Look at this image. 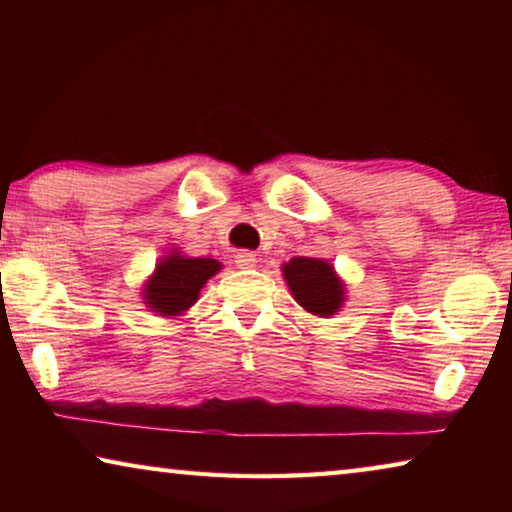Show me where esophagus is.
<instances>
[{
  "mask_svg": "<svg viewBox=\"0 0 512 512\" xmlns=\"http://www.w3.org/2000/svg\"><path fill=\"white\" fill-rule=\"evenodd\" d=\"M235 264L237 268H255L257 266V255L250 253V250H241V253L235 255Z\"/></svg>",
  "mask_w": 512,
  "mask_h": 512,
  "instance_id": "obj_1",
  "label": "esophagus"
}]
</instances>
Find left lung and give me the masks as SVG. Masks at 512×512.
Returning <instances> with one entry per match:
<instances>
[{
  "instance_id": "1",
  "label": "left lung",
  "mask_w": 512,
  "mask_h": 512,
  "mask_svg": "<svg viewBox=\"0 0 512 512\" xmlns=\"http://www.w3.org/2000/svg\"><path fill=\"white\" fill-rule=\"evenodd\" d=\"M282 275L298 305L309 314L329 318L343 307L345 284L334 266L316 257H293L282 266Z\"/></svg>"
}]
</instances>
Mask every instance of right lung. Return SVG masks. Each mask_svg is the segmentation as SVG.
I'll return each mask as SVG.
<instances>
[{
	"label": "right lung",
	"mask_w": 512,
	"mask_h": 512,
	"mask_svg": "<svg viewBox=\"0 0 512 512\" xmlns=\"http://www.w3.org/2000/svg\"><path fill=\"white\" fill-rule=\"evenodd\" d=\"M221 271V262L210 257H187L178 250L164 255L144 284V305L158 316L176 318L198 300L203 284Z\"/></svg>",
	"instance_id": "obj_1"
}]
</instances>
